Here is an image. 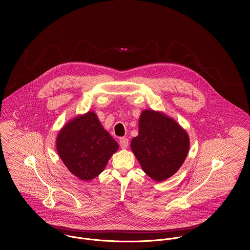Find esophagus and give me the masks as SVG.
Segmentation results:
<instances>
[{"mask_svg": "<svg viewBox=\"0 0 250 250\" xmlns=\"http://www.w3.org/2000/svg\"><path fill=\"white\" fill-rule=\"evenodd\" d=\"M119 145H120V147H121L122 149H126V148L129 146V141H128V139H126V138H121V139L119 140Z\"/></svg>", "mask_w": 250, "mask_h": 250, "instance_id": "obj_1", "label": "esophagus"}]
</instances>
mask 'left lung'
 <instances>
[{"label": "left lung", "instance_id": "8db88e82", "mask_svg": "<svg viewBox=\"0 0 250 250\" xmlns=\"http://www.w3.org/2000/svg\"><path fill=\"white\" fill-rule=\"evenodd\" d=\"M139 126L131 148L143 171L158 182L171 177L186 160L188 134L172 118L150 109L143 110Z\"/></svg>", "mask_w": 250, "mask_h": 250}]
</instances>
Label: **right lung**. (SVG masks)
<instances>
[{
	"label": "right lung",
	"instance_id": "1",
	"mask_svg": "<svg viewBox=\"0 0 250 250\" xmlns=\"http://www.w3.org/2000/svg\"><path fill=\"white\" fill-rule=\"evenodd\" d=\"M118 144L88 111L67 123L57 138V150L69 171L83 181L98 176Z\"/></svg>",
	"mask_w": 250,
	"mask_h": 250
}]
</instances>
